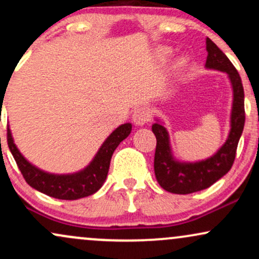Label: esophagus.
<instances>
[{
    "label": "esophagus",
    "instance_id": "obj_1",
    "mask_svg": "<svg viewBox=\"0 0 259 259\" xmlns=\"http://www.w3.org/2000/svg\"><path fill=\"white\" fill-rule=\"evenodd\" d=\"M133 121L136 125H145L150 121V112L145 107L136 108L133 113Z\"/></svg>",
    "mask_w": 259,
    "mask_h": 259
}]
</instances>
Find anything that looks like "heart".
Returning a JSON list of instances; mask_svg holds the SVG:
<instances>
[{
    "label": "heart",
    "mask_w": 259,
    "mask_h": 259,
    "mask_svg": "<svg viewBox=\"0 0 259 259\" xmlns=\"http://www.w3.org/2000/svg\"><path fill=\"white\" fill-rule=\"evenodd\" d=\"M160 53H162L163 56L168 55V53H169V50H167V49H162V50H160Z\"/></svg>",
    "instance_id": "obj_1"
}]
</instances>
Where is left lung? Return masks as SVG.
Segmentation results:
<instances>
[{
	"instance_id": "1",
	"label": "left lung",
	"mask_w": 259,
	"mask_h": 259,
	"mask_svg": "<svg viewBox=\"0 0 259 259\" xmlns=\"http://www.w3.org/2000/svg\"><path fill=\"white\" fill-rule=\"evenodd\" d=\"M208 52L206 67L228 73L234 91L231 130L229 138L214 156L196 163H179L173 158L169 146V136L164 126L156 123L152 132L157 139L154 153V174L165 191L186 195L207 189L221 179L233 167L237 144L245 125V94L240 74L230 59L207 37Z\"/></svg>"
}]
</instances>
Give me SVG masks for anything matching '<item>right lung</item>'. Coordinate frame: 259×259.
<instances>
[{
    "mask_svg": "<svg viewBox=\"0 0 259 259\" xmlns=\"http://www.w3.org/2000/svg\"><path fill=\"white\" fill-rule=\"evenodd\" d=\"M132 124L126 123L113 132L103 142L100 151L89 167L84 170L69 175H53L45 173L26 160L20 154L13 139L11 130L7 129V142L20 173L26 183L42 194L59 198V200H78L90 196L101 189L108 174L112 154L118 145L129 136Z\"/></svg>",
    "mask_w": 259,
    "mask_h": 259,
    "instance_id": "obj_1",
    "label": "right lung"
}]
</instances>
